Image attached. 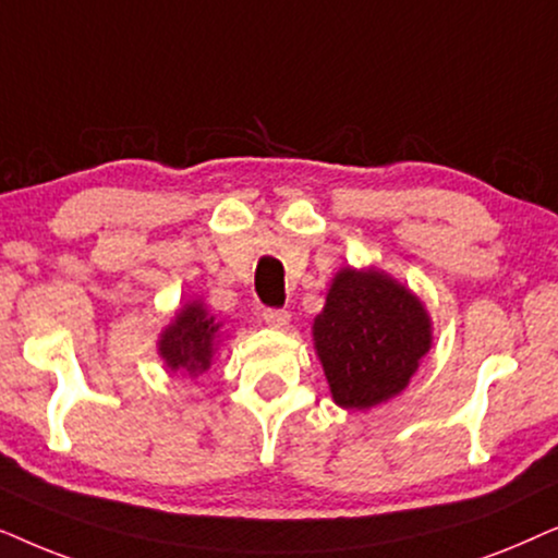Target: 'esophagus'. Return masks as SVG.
<instances>
[{"instance_id": "esophagus-1", "label": "esophagus", "mask_w": 558, "mask_h": 558, "mask_svg": "<svg viewBox=\"0 0 558 558\" xmlns=\"http://www.w3.org/2000/svg\"><path fill=\"white\" fill-rule=\"evenodd\" d=\"M263 322L267 326H272V329H286V326L291 324V314H288V311H280V308H265Z\"/></svg>"}]
</instances>
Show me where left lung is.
<instances>
[{
  "label": "left lung",
  "mask_w": 558,
  "mask_h": 558,
  "mask_svg": "<svg viewBox=\"0 0 558 558\" xmlns=\"http://www.w3.org/2000/svg\"><path fill=\"white\" fill-rule=\"evenodd\" d=\"M331 400L369 411L400 396L434 344L428 308L380 267H341L311 326Z\"/></svg>",
  "instance_id": "left-lung-1"
}]
</instances>
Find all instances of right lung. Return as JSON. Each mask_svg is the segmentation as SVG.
Instances as JSON below:
<instances>
[{
	"label": "right lung",
	"mask_w": 558,
	"mask_h": 558,
	"mask_svg": "<svg viewBox=\"0 0 558 558\" xmlns=\"http://www.w3.org/2000/svg\"><path fill=\"white\" fill-rule=\"evenodd\" d=\"M225 337V324L209 314L202 299H193L185 301L175 316L162 326L158 354L168 373L196 380L214 365Z\"/></svg>",
	"instance_id": "obj_1"
}]
</instances>
